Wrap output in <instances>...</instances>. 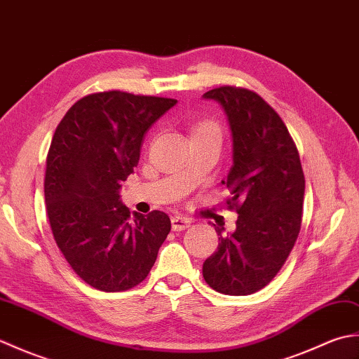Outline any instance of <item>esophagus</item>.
I'll return each instance as SVG.
<instances>
[{"label":"esophagus","instance_id":"1","mask_svg":"<svg viewBox=\"0 0 359 359\" xmlns=\"http://www.w3.org/2000/svg\"><path fill=\"white\" fill-rule=\"evenodd\" d=\"M189 225H191V220H189L188 217H184V216H174L171 219V226L174 231H182V230H187V228H189Z\"/></svg>","mask_w":359,"mask_h":359}]
</instances>
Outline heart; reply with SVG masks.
<instances>
[{
	"instance_id": "obj_1",
	"label": "heart",
	"mask_w": 359,
	"mask_h": 359,
	"mask_svg": "<svg viewBox=\"0 0 359 359\" xmlns=\"http://www.w3.org/2000/svg\"><path fill=\"white\" fill-rule=\"evenodd\" d=\"M191 139H211L220 144L222 142V128L215 120H201L189 126Z\"/></svg>"
}]
</instances>
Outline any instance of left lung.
Segmentation results:
<instances>
[{
    "mask_svg": "<svg viewBox=\"0 0 359 359\" xmlns=\"http://www.w3.org/2000/svg\"><path fill=\"white\" fill-rule=\"evenodd\" d=\"M225 112L233 137V166L222 184L236 230L219 236L203 262V279L216 292L245 296L276 276L301 230L304 179L299 152L278 112L253 90L222 86L203 94Z\"/></svg>",
    "mask_w": 359,
    "mask_h": 359,
    "instance_id": "1",
    "label": "left lung"
}]
</instances>
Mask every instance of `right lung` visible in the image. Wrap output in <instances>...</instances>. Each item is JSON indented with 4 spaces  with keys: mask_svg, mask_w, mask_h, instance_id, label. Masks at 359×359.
<instances>
[{
    "mask_svg": "<svg viewBox=\"0 0 359 359\" xmlns=\"http://www.w3.org/2000/svg\"><path fill=\"white\" fill-rule=\"evenodd\" d=\"M174 98L108 90L80 98L55 129L44 201L53 239L79 276L102 292L139 285L171 230L162 211L131 212L121 182L139 165L148 129Z\"/></svg>",
    "mask_w": 359,
    "mask_h": 359,
    "instance_id": "add662e5",
    "label": "right lung"
}]
</instances>
